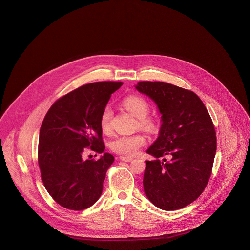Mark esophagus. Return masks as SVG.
Instances as JSON below:
<instances>
[{
	"label": "esophagus",
	"instance_id": "34e87169",
	"mask_svg": "<svg viewBox=\"0 0 250 250\" xmlns=\"http://www.w3.org/2000/svg\"><path fill=\"white\" fill-rule=\"evenodd\" d=\"M120 159L122 160V161H125V162H130V161H132V159H133V157H130V156H120Z\"/></svg>",
	"mask_w": 250,
	"mask_h": 250
}]
</instances>
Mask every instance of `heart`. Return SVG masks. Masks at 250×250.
Here are the masks:
<instances>
[{
	"label": "heart",
	"mask_w": 250,
	"mask_h": 250,
	"mask_svg": "<svg viewBox=\"0 0 250 250\" xmlns=\"http://www.w3.org/2000/svg\"><path fill=\"white\" fill-rule=\"evenodd\" d=\"M124 107L135 118L139 119L138 124L142 128L147 130H153L155 128V121L147 117L150 106L147 100L139 96H129L122 101ZM112 111L109 107H106L100 116V128L103 133L108 134L111 131ZM147 142L146 137L141 133H135L131 135H119L111 140L109 147L116 153L122 155H134L141 147Z\"/></svg>",
	"instance_id": "b5f03b06"
}]
</instances>
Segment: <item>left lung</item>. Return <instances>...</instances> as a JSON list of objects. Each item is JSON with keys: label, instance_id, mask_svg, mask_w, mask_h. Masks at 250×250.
<instances>
[{"label": "left lung", "instance_id": "8db88e82", "mask_svg": "<svg viewBox=\"0 0 250 250\" xmlns=\"http://www.w3.org/2000/svg\"><path fill=\"white\" fill-rule=\"evenodd\" d=\"M135 89L149 97L161 114L157 139L147 150L143 186L157 208L175 210L204 191L212 169L216 136L210 116L191 91L165 82L141 81ZM167 156L169 161L159 157Z\"/></svg>", "mask_w": 250, "mask_h": 250}]
</instances>
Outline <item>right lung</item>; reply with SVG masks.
Returning a JSON list of instances; mask_svg holds the SVG:
<instances>
[{
  "label": "right lung",
  "mask_w": 250,
  "mask_h": 250,
  "mask_svg": "<svg viewBox=\"0 0 250 250\" xmlns=\"http://www.w3.org/2000/svg\"><path fill=\"white\" fill-rule=\"evenodd\" d=\"M122 82H96L81 86L57 100L41 130L39 165L43 185L62 207L82 210L101 195L106 172L114 156L104 152L98 160L82 158L85 148L102 153L100 116Z\"/></svg>",
  "instance_id": "1"
}]
</instances>
